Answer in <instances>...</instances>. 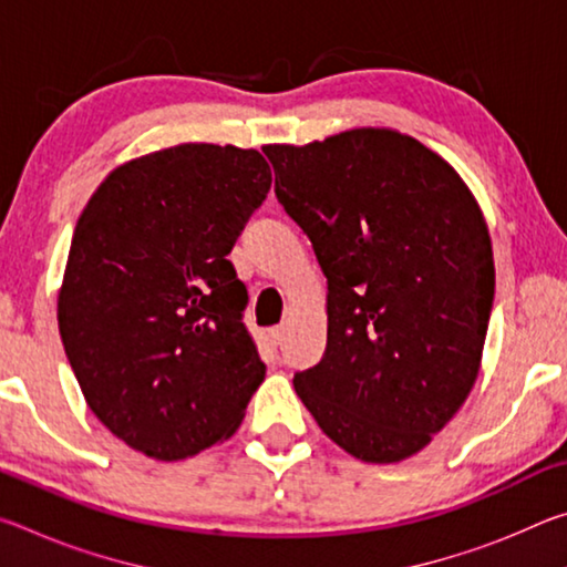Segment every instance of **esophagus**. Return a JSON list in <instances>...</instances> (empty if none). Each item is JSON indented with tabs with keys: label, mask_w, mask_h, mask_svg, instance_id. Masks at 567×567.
<instances>
[{
	"label": "esophagus",
	"mask_w": 567,
	"mask_h": 567,
	"mask_svg": "<svg viewBox=\"0 0 567 567\" xmlns=\"http://www.w3.org/2000/svg\"><path fill=\"white\" fill-rule=\"evenodd\" d=\"M270 338H272L275 344H282V340H285V328H282V324H277V328L270 330Z\"/></svg>",
	"instance_id": "34e87169"
}]
</instances>
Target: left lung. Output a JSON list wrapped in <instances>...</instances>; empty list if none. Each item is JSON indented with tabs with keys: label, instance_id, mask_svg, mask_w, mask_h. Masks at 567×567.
<instances>
[{
	"label": "left lung",
	"instance_id": "left-lung-1",
	"mask_svg": "<svg viewBox=\"0 0 567 567\" xmlns=\"http://www.w3.org/2000/svg\"><path fill=\"white\" fill-rule=\"evenodd\" d=\"M262 152L328 277V348L295 375L297 398L344 453L400 463L475 385L495 295L485 217L443 157L395 130Z\"/></svg>",
	"mask_w": 567,
	"mask_h": 567
}]
</instances>
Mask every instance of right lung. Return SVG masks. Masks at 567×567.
I'll return each mask as SVG.
<instances>
[{"instance_id": "1", "label": "right lung", "mask_w": 567, "mask_h": 567, "mask_svg": "<svg viewBox=\"0 0 567 567\" xmlns=\"http://www.w3.org/2000/svg\"><path fill=\"white\" fill-rule=\"evenodd\" d=\"M270 185L257 150L189 142L112 169L76 219L66 360L102 425L147 457L227 440L265 380L227 255Z\"/></svg>"}]
</instances>
